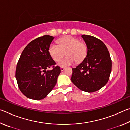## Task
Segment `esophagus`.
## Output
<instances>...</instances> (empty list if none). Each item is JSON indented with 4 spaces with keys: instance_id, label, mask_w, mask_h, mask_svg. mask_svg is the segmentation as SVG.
Listing matches in <instances>:
<instances>
[{
    "instance_id": "esophagus-1",
    "label": "esophagus",
    "mask_w": 130,
    "mask_h": 130,
    "mask_svg": "<svg viewBox=\"0 0 130 130\" xmlns=\"http://www.w3.org/2000/svg\"><path fill=\"white\" fill-rule=\"evenodd\" d=\"M65 69V68L64 67H61V71H63Z\"/></svg>"
}]
</instances>
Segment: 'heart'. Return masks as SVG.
Returning a JSON list of instances; mask_svg holds the SVG:
<instances>
[{
  "instance_id": "1",
  "label": "heart",
  "mask_w": 130,
  "mask_h": 130,
  "mask_svg": "<svg viewBox=\"0 0 130 130\" xmlns=\"http://www.w3.org/2000/svg\"><path fill=\"white\" fill-rule=\"evenodd\" d=\"M87 46L81 42L78 38L72 36H67L61 39L58 44L52 43L50 44L49 52L52 58L55 61H58L64 56L65 52L67 57L58 62L60 67H66L75 62H81L86 57L87 54Z\"/></svg>"
}]
</instances>
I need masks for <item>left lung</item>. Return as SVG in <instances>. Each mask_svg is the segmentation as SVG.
<instances>
[{"label": "left lung", "instance_id": "obj_1", "mask_svg": "<svg viewBox=\"0 0 130 130\" xmlns=\"http://www.w3.org/2000/svg\"><path fill=\"white\" fill-rule=\"evenodd\" d=\"M81 37L87 46V54L80 65L72 68L71 81L81 91L91 93L108 81L112 60L106 46L99 39L85 34Z\"/></svg>", "mask_w": 130, "mask_h": 130}]
</instances>
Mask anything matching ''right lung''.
Instances as JSON below:
<instances>
[{
	"label": "right lung",
	"mask_w": 130,
	"mask_h": 130,
	"mask_svg": "<svg viewBox=\"0 0 130 130\" xmlns=\"http://www.w3.org/2000/svg\"><path fill=\"white\" fill-rule=\"evenodd\" d=\"M54 37L45 35L34 39L22 52L16 67L15 77L20 91L28 98L43 99L56 85L61 73L49 49ZM52 69L47 71L48 68Z\"/></svg>",
	"instance_id": "right-lung-1"
}]
</instances>
